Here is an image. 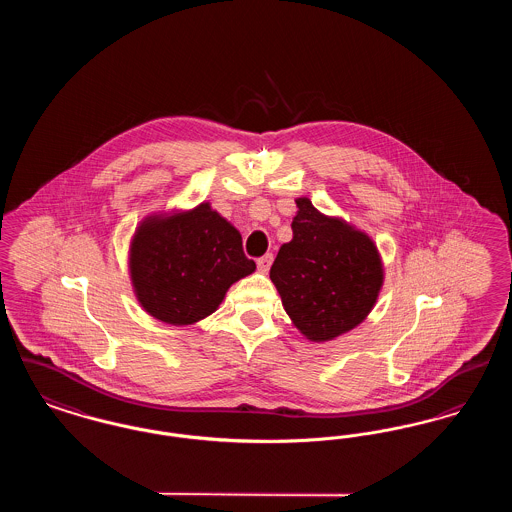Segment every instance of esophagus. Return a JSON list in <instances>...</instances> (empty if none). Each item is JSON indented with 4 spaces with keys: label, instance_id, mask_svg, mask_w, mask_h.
Here are the masks:
<instances>
[{
    "label": "esophagus",
    "instance_id": "obj_1",
    "mask_svg": "<svg viewBox=\"0 0 512 512\" xmlns=\"http://www.w3.org/2000/svg\"><path fill=\"white\" fill-rule=\"evenodd\" d=\"M272 261H274L272 253H267V255H263V257H259V259H257V268H259L261 272H268V268L272 265Z\"/></svg>",
    "mask_w": 512,
    "mask_h": 512
}]
</instances>
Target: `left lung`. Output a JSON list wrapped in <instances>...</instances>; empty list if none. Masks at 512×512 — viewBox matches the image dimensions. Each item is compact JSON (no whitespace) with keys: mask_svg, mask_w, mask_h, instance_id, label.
I'll return each instance as SVG.
<instances>
[{"mask_svg":"<svg viewBox=\"0 0 512 512\" xmlns=\"http://www.w3.org/2000/svg\"><path fill=\"white\" fill-rule=\"evenodd\" d=\"M293 238L280 247L270 280L293 324L309 340H334L365 320L382 288L376 245L341 220L297 199Z\"/></svg>","mask_w":512,"mask_h":512,"instance_id":"obj_1","label":"left lung"}]
</instances>
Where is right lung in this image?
Returning a JSON list of instances; mask_svg holds the SVG:
<instances>
[{"label":"right lung","mask_w":512,"mask_h":512,"mask_svg":"<svg viewBox=\"0 0 512 512\" xmlns=\"http://www.w3.org/2000/svg\"><path fill=\"white\" fill-rule=\"evenodd\" d=\"M255 270L240 232L209 203L172 219H149L134 236L130 272L151 317L192 324L217 311L226 290Z\"/></svg>","instance_id":"1"}]
</instances>
